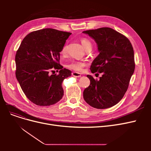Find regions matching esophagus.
<instances>
[{"label": "esophagus", "mask_w": 151, "mask_h": 151, "mask_svg": "<svg viewBox=\"0 0 151 151\" xmlns=\"http://www.w3.org/2000/svg\"><path fill=\"white\" fill-rule=\"evenodd\" d=\"M72 75L75 77H80L81 76V74H80V73H78V72H73L72 73Z\"/></svg>", "instance_id": "34e87169"}]
</instances>
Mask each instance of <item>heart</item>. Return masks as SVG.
I'll return each instance as SVG.
<instances>
[{
  "label": "heart",
  "mask_w": 151,
  "mask_h": 151,
  "mask_svg": "<svg viewBox=\"0 0 151 151\" xmlns=\"http://www.w3.org/2000/svg\"><path fill=\"white\" fill-rule=\"evenodd\" d=\"M81 42L86 51L87 50L92 48V43H91L90 40H89L88 38H81ZM67 45H65L64 46L62 47L60 52L62 55L63 56L65 55L67 53ZM86 65V63L84 61H71L67 63L65 65V66L67 68H70L71 70H75L76 72L83 71V68Z\"/></svg>",
  "instance_id": "obj_1"
}]
</instances>
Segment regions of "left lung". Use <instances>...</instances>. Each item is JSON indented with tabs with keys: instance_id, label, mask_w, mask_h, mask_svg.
Listing matches in <instances>:
<instances>
[{
	"instance_id": "8db88e82",
	"label": "left lung",
	"mask_w": 151,
	"mask_h": 151,
	"mask_svg": "<svg viewBox=\"0 0 151 151\" xmlns=\"http://www.w3.org/2000/svg\"><path fill=\"white\" fill-rule=\"evenodd\" d=\"M94 40L99 54L91 65L92 73H102L99 80L88 75L90 85L83 92L91 106L105 109L115 106L127 91L135 70L134 52L126 36L110 28L84 31Z\"/></svg>"
}]
</instances>
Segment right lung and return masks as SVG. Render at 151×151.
<instances>
[{"label": "right lung", "instance_id": "1", "mask_svg": "<svg viewBox=\"0 0 151 151\" xmlns=\"http://www.w3.org/2000/svg\"><path fill=\"white\" fill-rule=\"evenodd\" d=\"M70 35L52 28L33 31L17 50L16 79L26 96L38 106H50L63 97L62 83L72 72L59 63L60 52ZM53 69L58 75L49 74Z\"/></svg>", "mask_w": 151, "mask_h": 151}]
</instances>
